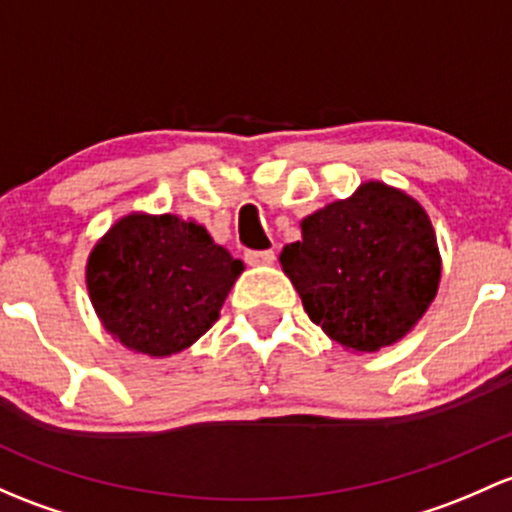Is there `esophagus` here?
<instances>
[{
  "label": "esophagus",
  "mask_w": 512,
  "mask_h": 512,
  "mask_svg": "<svg viewBox=\"0 0 512 512\" xmlns=\"http://www.w3.org/2000/svg\"><path fill=\"white\" fill-rule=\"evenodd\" d=\"M245 262L247 265H272L274 250H247Z\"/></svg>",
  "instance_id": "obj_1"
}]
</instances>
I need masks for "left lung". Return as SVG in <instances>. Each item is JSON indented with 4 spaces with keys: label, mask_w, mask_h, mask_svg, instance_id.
<instances>
[{
    "label": "left lung",
    "mask_w": 512,
    "mask_h": 512,
    "mask_svg": "<svg viewBox=\"0 0 512 512\" xmlns=\"http://www.w3.org/2000/svg\"><path fill=\"white\" fill-rule=\"evenodd\" d=\"M279 262L309 319L363 353L400 341L432 304L441 277L429 215L378 181L301 220V240L284 247Z\"/></svg>",
    "instance_id": "8db88e82"
}]
</instances>
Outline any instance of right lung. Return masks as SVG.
Wrapping results in <instances>:
<instances>
[{"label":"right lung","instance_id":"add662e5","mask_svg":"<svg viewBox=\"0 0 512 512\" xmlns=\"http://www.w3.org/2000/svg\"><path fill=\"white\" fill-rule=\"evenodd\" d=\"M242 272L203 225L176 215L117 220L88 260V292L107 333L154 358L179 353L218 319Z\"/></svg>","mask_w":512,"mask_h":512}]
</instances>
